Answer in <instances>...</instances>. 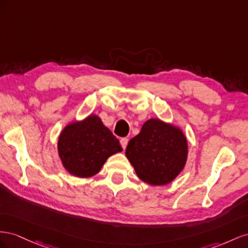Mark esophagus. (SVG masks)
Listing matches in <instances>:
<instances>
[{
	"instance_id": "obj_1",
	"label": "esophagus",
	"mask_w": 248,
	"mask_h": 248,
	"mask_svg": "<svg viewBox=\"0 0 248 248\" xmlns=\"http://www.w3.org/2000/svg\"><path fill=\"white\" fill-rule=\"evenodd\" d=\"M120 144H122L123 148L124 150V148L126 147V144H128V139H126V138H122V139H120Z\"/></svg>"
}]
</instances>
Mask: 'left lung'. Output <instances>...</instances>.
I'll list each match as a JSON object with an SVG mask.
<instances>
[{
    "instance_id": "left-lung-1",
    "label": "left lung",
    "mask_w": 248,
    "mask_h": 248,
    "mask_svg": "<svg viewBox=\"0 0 248 248\" xmlns=\"http://www.w3.org/2000/svg\"><path fill=\"white\" fill-rule=\"evenodd\" d=\"M125 155L141 181L154 186L166 185L185 167L187 138L178 126L152 118L129 141Z\"/></svg>"
}]
</instances>
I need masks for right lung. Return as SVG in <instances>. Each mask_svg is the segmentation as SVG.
Wrapping results in <instances>:
<instances>
[{"mask_svg":"<svg viewBox=\"0 0 248 248\" xmlns=\"http://www.w3.org/2000/svg\"><path fill=\"white\" fill-rule=\"evenodd\" d=\"M122 151L118 139L94 114L68 124L58 139L62 164L78 178L96 174L110 155Z\"/></svg>","mask_w":248,"mask_h":248,"instance_id":"1","label":"right lung"}]
</instances>
